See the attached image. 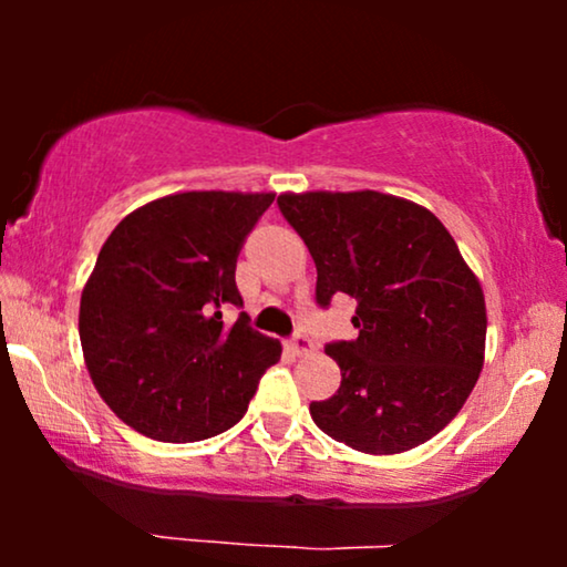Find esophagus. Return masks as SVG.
I'll return each mask as SVG.
<instances>
[{"mask_svg":"<svg viewBox=\"0 0 567 567\" xmlns=\"http://www.w3.org/2000/svg\"><path fill=\"white\" fill-rule=\"evenodd\" d=\"M289 348L297 355H305V353H309L315 348V343H312V338L307 336V332H293L291 336V340H289Z\"/></svg>","mask_w":567,"mask_h":567,"instance_id":"34e87169","label":"esophagus"}]
</instances>
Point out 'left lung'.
Wrapping results in <instances>:
<instances>
[{
  "mask_svg": "<svg viewBox=\"0 0 567 567\" xmlns=\"http://www.w3.org/2000/svg\"><path fill=\"white\" fill-rule=\"evenodd\" d=\"M284 219L317 266L315 299H355L359 338L332 340L340 386L312 402L317 429L367 454L436 436L467 402L485 355V297L429 208L377 190L284 193Z\"/></svg>",
  "mask_w": 567,
  "mask_h": 567,
  "instance_id": "8db88e82",
  "label": "left lung"
}]
</instances>
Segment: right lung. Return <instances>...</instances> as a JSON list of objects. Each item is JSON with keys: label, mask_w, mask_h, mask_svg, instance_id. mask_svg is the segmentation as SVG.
<instances>
[{"label": "right lung", "mask_w": 567, "mask_h": 567, "mask_svg": "<svg viewBox=\"0 0 567 567\" xmlns=\"http://www.w3.org/2000/svg\"><path fill=\"white\" fill-rule=\"evenodd\" d=\"M274 193L152 200L105 239L80 301V340L107 408L144 436L188 444L239 423L281 343L250 328L235 268Z\"/></svg>", "instance_id": "add662e5"}]
</instances>
